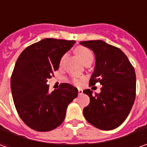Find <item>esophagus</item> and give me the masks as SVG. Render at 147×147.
Returning <instances> with one entry per match:
<instances>
[{
	"instance_id": "1",
	"label": "esophagus",
	"mask_w": 147,
	"mask_h": 147,
	"mask_svg": "<svg viewBox=\"0 0 147 147\" xmlns=\"http://www.w3.org/2000/svg\"><path fill=\"white\" fill-rule=\"evenodd\" d=\"M82 89H78V95H82Z\"/></svg>"
}]
</instances>
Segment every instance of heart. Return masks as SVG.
Returning a JSON list of instances; mask_svg holds the SVG:
<instances>
[{
  "mask_svg": "<svg viewBox=\"0 0 147 147\" xmlns=\"http://www.w3.org/2000/svg\"><path fill=\"white\" fill-rule=\"evenodd\" d=\"M75 54L78 57V59L82 61V63H84L85 61H87L88 59H91L93 58L92 56V52L86 47H78L75 49ZM65 55L62 57V61L63 59H65ZM83 80V78L82 77H75L73 78V82L76 85H79L81 82Z\"/></svg>",
  "mask_w": 147,
  "mask_h": 147,
  "instance_id": "1",
  "label": "heart"
}]
</instances>
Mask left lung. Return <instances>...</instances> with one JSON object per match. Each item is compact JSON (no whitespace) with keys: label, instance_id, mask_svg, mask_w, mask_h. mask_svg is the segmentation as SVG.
Wrapping results in <instances>:
<instances>
[{"label":"left lung","instance_id":"8db88e82","mask_svg":"<svg viewBox=\"0 0 147 147\" xmlns=\"http://www.w3.org/2000/svg\"><path fill=\"white\" fill-rule=\"evenodd\" d=\"M96 58L90 85L100 82V93L86 89L83 93L90 103L83 109L88 123L101 130H112L121 125L129 115L136 97V74L133 65L120 49L102 40L83 41Z\"/></svg>","mask_w":147,"mask_h":147}]
</instances>
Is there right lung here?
I'll return each mask as SVG.
<instances>
[{
	"mask_svg": "<svg viewBox=\"0 0 147 147\" xmlns=\"http://www.w3.org/2000/svg\"><path fill=\"white\" fill-rule=\"evenodd\" d=\"M74 43L45 38L24 50L16 61L10 80L12 96L21 119L33 130L47 132L59 127L68 105L78 96V89L69 83H61L51 92L47 85Z\"/></svg>",
	"mask_w": 147,
	"mask_h": 147,
	"instance_id": "1",
	"label": "right lung"
}]
</instances>
